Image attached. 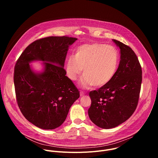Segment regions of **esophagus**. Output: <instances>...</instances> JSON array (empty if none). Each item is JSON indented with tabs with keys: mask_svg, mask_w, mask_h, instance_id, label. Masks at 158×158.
<instances>
[{
	"mask_svg": "<svg viewBox=\"0 0 158 158\" xmlns=\"http://www.w3.org/2000/svg\"><path fill=\"white\" fill-rule=\"evenodd\" d=\"M84 92H82V91H80V96H81V97H82V96H84Z\"/></svg>",
	"mask_w": 158,
	"mask_h": 158,
	"instance_id": "obj_1",
	"label": "esophagus"
}]
</instances>
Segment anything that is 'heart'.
Listing matches in <instances>:
<instances>
[{
    "mask_svg": "<svg viewBox=\"0 0 158 158\" xmlns=\"http://www.w3.org/2000/svg\"><path fill=\"white\" fill-rule=\"evenodd\" d=\"M119 62V54L114 47L100 43L86 44L76 49L74 57L67 59L65 70L69 79L76 81L83 69L81 85L101 87L114 77Z\"/></svg>",
    "mask_w": 158,
    "mask_h": 158,
    "instance_id": "b5f03b06",
    "label": "heart"
}]
</instances>
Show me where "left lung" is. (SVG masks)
Returning a JSON list of instances; mask_svg holds the SVG:
<instances>
[{"label": "left lung", "mask_w": 158, "mask_h": 158, "mask_svg": "<svg viewBox=\"0 0 158 158\" xmlns=\"http://www.w3.org/2000/svg\"><path fill=\"white\" fill-rule=\"evenodd\" d=\"M112 40L121 54L116 74L107 84L89 93V117L102 129L115 127L132 116L138 106L142 82L141 66L136 54L127 45Z\"/></svg>", "instance_id": "1"}]
</instances>
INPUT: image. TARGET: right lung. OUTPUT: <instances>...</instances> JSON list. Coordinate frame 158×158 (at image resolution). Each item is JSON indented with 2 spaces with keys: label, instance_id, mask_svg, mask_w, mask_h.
<instances>
[{
  "label": "right lung",
  "instance_id": "obj_1",
  "mask_svg": "<svg viewBox=\"0 0 158 158\" xmlns=\"http://www.w3.org/2000/svg\"><path fill=\"white\" fill-rule=\"evenodd\" d=\"M77 39L51 36L37 40L15 64L14 82L18 106L26 119L39 128L59 127L79 98V91L64 69L69 48ZM38 60L43 62L44 68L36 73L29 63Z\"/></svg>",
  "mask_w": 158,
  "mask_h": 158
}]
</instances>
